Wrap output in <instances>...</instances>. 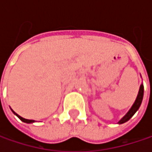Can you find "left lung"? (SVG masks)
I'll use <instances>...</instances> for the list:
<instances>
[{
	"instance_id": "obj_1",
	"label": "left lung",
	"mask_w": 152,
	"mask_h": 152,
	"mask_svg": "<svg viewBox=\"0 0 152 152\" xmlns=\"http://www.w3.org/2000/svg\"><path fill=\"white\" fill-rule=\"evenodd\" d=\"M142 98H143V84L142 83L140 85V88H139V91H138V94H137V99L133 104V106H131V108L129 110V112L118 121V124H122V123H125L127 122L137 112V110L139 109V107L142 104Z\"/></svg>"
}]
</instances>
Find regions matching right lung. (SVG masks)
Listing matches in <instances>:
<instances>
[{"instance_id": "obj_1", "label": "right lung", "mask_w": 152, "mask_h": 152, "mask_svg": "<svg viewBox=\"0 0 152 152\" xmlns=\"http://www.w3.org/2000/svg\"><path fill=\"white\" fill-rule=\"evenodd\" d=\"M11 111L13 112V113H14L15 115H16V116H17V117L22 121H23V122H25V123H33V122H35V121H34V120H28V119H24V118L21 117L20 115H18V114H17L16 113H15L12 109H11Z\"/></svg>"}]
</instances>
